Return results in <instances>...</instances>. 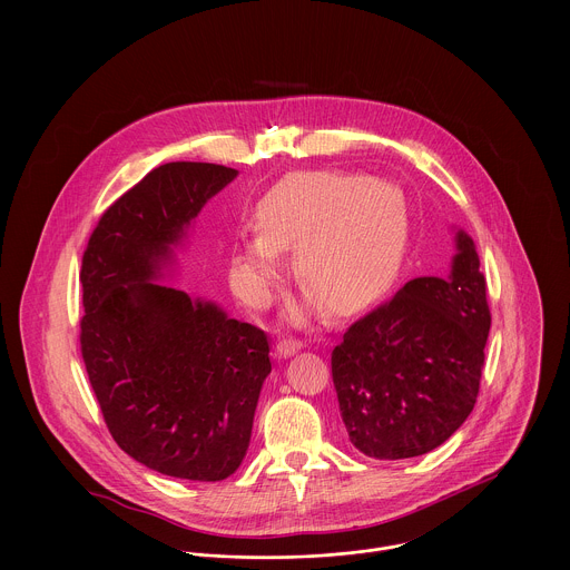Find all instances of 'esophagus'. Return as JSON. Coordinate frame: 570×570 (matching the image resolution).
Returning a JSON list of instances; mask_svg holds the SVG:
<instances>
[{"mask_svg": "<svg viewBox=\"0 0 570 570\" xmlns=\"http://www.w3.org/2000/svg\"><path fill=\"white\" fill-rule=\"evenodd\" d=\"M301 348H303V342L296 340V337H283V340H278V344H276V351H278V355H283V357H289V355H294V353L301 351Z\"/></svg>", "mask_w": 570, "mask_h": 570, "instance_id": "1", "label": "esophagus"}]
</instances>
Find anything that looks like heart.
I'll use <instances>...</instances> for the list:
<instances>
[{
  "instance_id": "1",
  "label": "heart",
  "mask_w": 570,
  "mask_h": 570,
  "mask_svg": "<svg viewBox=\"0 0 570 570\" xmlns=\"http://www.w3.org/2000/svg\"><path fill=\"white\" fill-rule=\"evenodd\" d=\"M258 228L239 237L233 269L245 298L269 301L283 274L281 249L326 312L346 316L389 287L406 233L397 186L342 170H305L283 179L258 206ZM301 314V309H294Z\"/></svg>"
}]
</instances>
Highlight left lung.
<instances>
[{
    "label": "left lung",
    "mask_w": 570,
    "mask_h": 570,
    "mask_svg": "<svg viewBox=\"0 0 570 570\" xmlns=\"http://www.w3.org/2000/svg\"><path fill=\"white\" fill-rule=\"evenodd\" d=\"M448 278H412L348 326L331 375L351 443L371 459L421 456L474 410L491 314L470 235L456 233Z\"/></svg>",
    "instance_id": "1"
}]
</instances>
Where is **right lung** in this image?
<instances>
[{
	"instance_id": "1",
	"label": "right lung",
	"mask_w": 570,
	"mask_h": 570,
	"mask_svg": "<svg viewBox=\"0 0 570 570\" xmlns=\"http://www.w3.org/2000/svg\"><path fill=\"white\" fill-rule=\"evenodd\" d=\"M235 168L168 163L98 219L82 252L81 355L114 441L173 479L224 481L244 461L272 371L258 326L156 278Z\"/></svg>"
}]
</instances>
